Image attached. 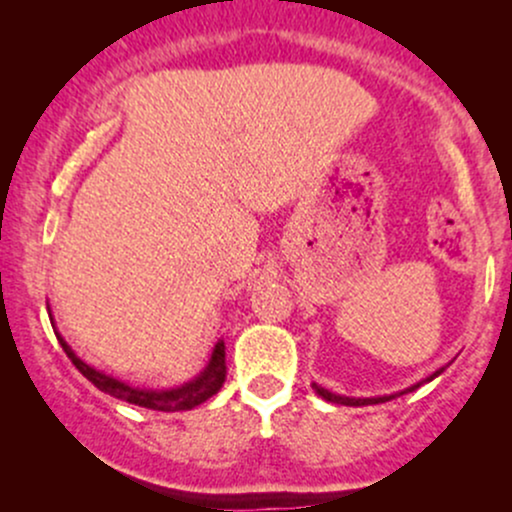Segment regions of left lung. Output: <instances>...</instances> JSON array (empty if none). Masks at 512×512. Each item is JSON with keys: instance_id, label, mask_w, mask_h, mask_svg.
Segmentation results:
<instances>
[{"instance_id": "obj_1", "label": "left lung", "mask_w": 512, "mask_h": 512, "mask_svg": "<svg viewBox=\"0 0 512 512\" xmlns=\"http://www.w3.org/2000/svg\"><path fill=\"white\" fill-rule=\"evenodd\" d=\"M441 371H436V374H433V376H438V374H441ZM433 376H431V379H433ZM431 379H426V381H431ZM314 389H317V394L324 396V399H327V401H334V404H344V406H369V404H381V401L394 399V396H379V399H349V396L329 394L327 389H319V386H314ZM409 391H414V389H409Z\"/></svg>"}]
</instances>
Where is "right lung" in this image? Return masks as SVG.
Instances as JSON below:
<instances>
[{"label":"right lung","instance_id":"obj_1","mask_svg":"<svg viewBox=\"0 0 512 512\" xmlns=\"http://www.w3.org/2000/svg\"><path fill=\"white\" fill-rule=\"evenodd\" d=\"M59 344L64 347L66 356L71 359V364L96 386L101 389L103 394H111L116 399L128 401V404L143 406V409H153V411H188L193 406L203 404L208 401L210 396H215L220 391V386L225 384L227 376V364H225V342H218L213 349V359H210L208 369L198 376L190 384L180 386V389H170V391H146V389H133V386L123 384V381L111 379V376L101 374V371L91 369L89 364L79 359L74 352H71L69 344L59 337Z\"/></svg>","mask_w":512,"mask_h":512}]
</instances>
